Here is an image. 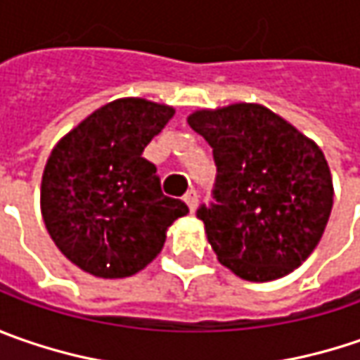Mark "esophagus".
Masks as SVG:
<instances>
[{
    "label": "esophagus",
    "instance_id": "obj_1",
    "mask_svg": "<svg viewBox=\"0 0 360 360\" xmlns=\"http://www.w3.org/2000/svg\"><path fill=\"white\" fill-rule=\"evenodd\" d=\"M183 199H185V203L189 205V210L195 211L197 203H199V195H197L195 189H189V191L185 193V197H183Z\"/></svg>",
    "mask_w": 360,
    "mask_h": 360
}]
</instances>
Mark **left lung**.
Listing matches in <instances>:
<instances>
[{"mask_svg":"<svg viewBox=\"0 0 360 360\" xmlns=\"http://www.w3.org/2000/svg\"><path fill=\"white\" fill-rule=\"evenodd\" d=\"M213 149V203L197 217L217 259L250 282L290 274L321 242L333 177L314 141L262 104L238 102L187 118Z\"/></svg>","mask_w":360,"mask_h":360,"instance_id":"1","label":"left lung"}]
</instances>
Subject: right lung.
I'll list each match as a JSON object with an SVG mask.
<instances>
[{"label":"right lung","instance_id":"add662e5","mask_svg":"<svg viewBox=\"0 0 360 360\" xmlns=\"http://www.w3.org/2000/svg\"><path fill=\"white\" fill-rule=\"evenodd\" d=\"M175 110L118 98L58 141L41 175V217L58 250L96 278H127L157 258L165 233L189 210L163 195L143 157Z\"/></svg>","mask_w":360,"mask_h":360}]
</instances>
